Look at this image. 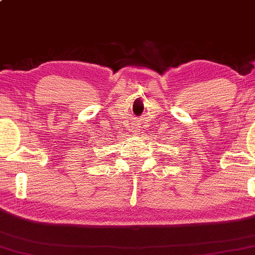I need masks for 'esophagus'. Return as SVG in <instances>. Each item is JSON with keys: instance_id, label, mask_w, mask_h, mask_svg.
Here are the masks:
<instances>
[{"instance_id": "1", "label": "esophagus", "mask_w": 255, "mask_h": 255, "mask_svg": "<svg viewBox=\"0 0 255 255\" xmlns=\"http://www.w3.org/2000/svg\"><path fill=\"white\" fill-rule=\"evenodd\" d=\"M132 132H135L136 135H137V133L139 132V128L136 127V126H133V127H132Z\"/></svg>"}]
</instances>
